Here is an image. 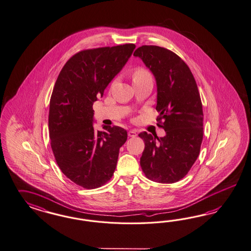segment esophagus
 <instances>
[{
    "instance_id": "1",
    "label": "esophagus",
    "mask_w": 251,
    "mask_h": 251,
    "mask_svg": "<svg viewBox=\"0 0 251 251\" xmlns=\"http://www.w3.org/2000/svg\"><path fill=\"white\" fill-rule=\"evenodd\" d=\"M128 135H129V137H132V138H134V137H136L137 136L136 130H129V132H128Z\"/></svg>"
}]
</instances>
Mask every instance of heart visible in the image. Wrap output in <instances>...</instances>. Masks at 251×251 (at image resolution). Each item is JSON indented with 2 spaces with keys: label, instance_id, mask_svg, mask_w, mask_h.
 Listing matches in <instances>:
<instances>
[{
  "label": "heart",
  "instance_id": "heart-1",
  "mask_svg": "<svg viewBox=\"0 0 251 251\" xmlns=\"http://www.w3.org/2000/svg\"><path fill=\"white\" fill-rule=\"evenodd\" d=\"M149 76H152L151 73L149 71H147L146 69L144 68V67H137L132 72V80H133V82L142 80V79L146 78V77H149Z\"/></svg>",
  "mask_w": 251,
  "mask_h": 251
}]
</instances>
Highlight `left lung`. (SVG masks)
<instances>
[{
	"instance_id": "8db88e82",
	"label": "left lung",
	"mask_w": 251,
	"mask_h": 251,
	"mask_svg": "<svg viewBox=\"0 0 251 251\" xmlns=\"http://www.w3.org/2000/svg\"><path fill=\"white\" fill-rule=\"evenodd\" d=\"M152 71L157 84V126L166 136L141 132L140 165L155 182L182 179L197 160L203 137V111L195 78L182 59L163 47L144 45L133 53Z\"/></svg>"
}]
</instances>
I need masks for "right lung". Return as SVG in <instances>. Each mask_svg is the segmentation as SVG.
I'll return each mask as SVG.
<instances>
[{"label": "right lung", "mask_w": 251, "mask_h": 251, "mask_svg": "<svg viewBox=\"0 0 251 251\" xmlns=\"http://www.w3.org/2000/svg\"><path fill=\"white\" fill-rule=\"evenodd\" d=\"M135 45L83 50L61 69L50 101L49 133L61 172L76 185L97 189L114 174L127 131L118 126L93 128V104L129 60Z\"/></svg>", "instance_id": "1"}]
</instances>
